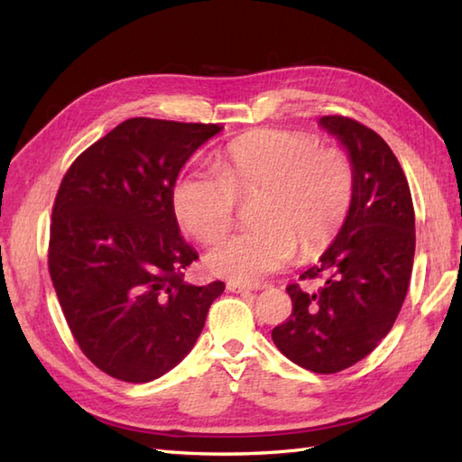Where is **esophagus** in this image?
<instances>
[{
    "mask_svg": "<svg viewBox=\"0 0 462 462\" xmlns=\"http://www.w3.org/2000/svg\"><path fill=\"white\" fill-rule=\"evenodd\" d=\"M228 290L234 293H252L254 288L246 286V283H238V282H228Z\"/></svg>",
    "mask_w": 462,
    "mask_h": 462,
    "instance_id": "obj_1",
    "label": "esophagus"
}]
</instances>
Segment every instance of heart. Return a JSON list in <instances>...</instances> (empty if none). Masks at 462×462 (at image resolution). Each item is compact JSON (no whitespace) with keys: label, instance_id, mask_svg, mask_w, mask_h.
Here are the masks:
<instances>
[{"label":"heart","instance_id":"obj_1","mask_svg":"<svg viewBox=\"0 0 462 462\" xmlns=\"http://www.w3.org/2000/svg\"><path fill=\"white\" fill-rule=\"evenodd\" d=\"M216 166L182 171L171 202L182 228L210 244L228 230L238 200L256 199L250 208L256 228L232 234L206 256L210 272L238 283L286 268L296 246L301 256L321 254L346 222L356 192L349 156L306 133H248L224 146Z\"/></svg>","mask_w":462,"mask_h":462}]
</instances>
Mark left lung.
I'll return each mask as SVG.
<instances>
[{
  "label": "left lung",
  "mask_w": 462,
  "mask_h": 462,
  "mask_svg": "<svg viewBox=\"0 0 462 462\" xmlns=\"http://www.w3.org/2000/svg\"><path fill=\"white\" fill-rule=\"evenodd\" d=\"M349 152L356 192L346 222L319 263L290 283L291 316L272 329L276 347L313 373H337L367 357L393 328L415 256V210L407 176L389 144L343 115L321 116Z\"/></svg>",
  "instance_id": "1"
}]
</instances>
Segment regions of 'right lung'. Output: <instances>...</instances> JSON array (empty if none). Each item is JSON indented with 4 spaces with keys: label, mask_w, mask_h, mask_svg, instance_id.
Listing matches in <instances>:
<instances>
[{
    "label": "right lung",
    "mask_w": 462,
    "mask_h": 462,
    "mask_svg": "<svg viewBox=\"0 0 462 462\" xmlns=\"http://www.w3.org/2000/svg\"><path fill=\"white\" fill-rule=\"evenodd\" d=\"M220 129L134 116L77 156L59 186L49 273L77 346L115 379L146 383L179 365L224 291L184 282L199 254L171 202L184 162Z\"/></svg>",
    "instance_id": "right-lung-1"
}]
</instances>
